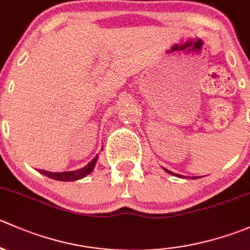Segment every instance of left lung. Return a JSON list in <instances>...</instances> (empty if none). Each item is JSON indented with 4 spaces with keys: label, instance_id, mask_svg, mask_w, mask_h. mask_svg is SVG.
Segmentation results:
<instances>
[{
    "label": "left lung",
    "instance_id": "1",
    "mask_svg": "<svg viewBox=\"0 0 250 250\" xmlns=\"http://www.w3.org/2000/svg\"><path fill=\"white\" fill-rule=\"evenodd\" d=\"M163 168H164V167H163ZM164 169H165V171H166V172H167V173H169V174H173V176H176V177H179V178H183V177H184V176H181V174H177V173H173V172L168 171V169H166V168H164ZM192 179H197V178H196V177H192Z\"/></svg>",
    "mask_w": 250,
    "mask_h": 250
}]
</instances>
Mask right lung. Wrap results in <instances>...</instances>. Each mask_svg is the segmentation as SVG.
Listing matches in <instances>:
<instances>
[{"label":"right lung","instance_id":"1","mask_svg":"<svg viewBox=\"0 0 250 250\" xmlns=\"http://www.w3.org/2000/svg\"><path fill=\"white\" fill-rule=\"evenodd\" d=\"M97 158L99 156H95L89 164L86 165L85 167L83 168L76 169V171H68V172H49V171H44V169H40V172L44 176L49 177L51 179H55V181H61V182H73V181H78V179L84 178L86 177L87 174L91 173L92 169H94L95 164H96Z\"/></svg>","mask_w":250,"mask_h":250}]
</instances>
